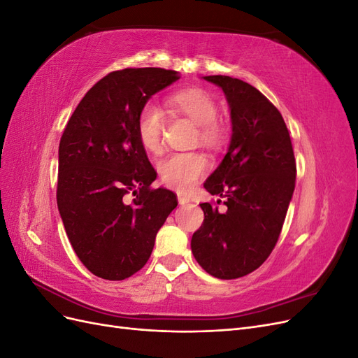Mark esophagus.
Instances as JSON below:
<instances>
[{
  "instance_id": "esophagus-1",
  "label": "esophagus",
  "mask_w": 358,
  "mask_h": 358,
  "mask_svg": "<svg viewBox=\"0 0 358 358\" xmlns=\"http://www.w3.org/2000/svg\"><path fill=\"white\" fill-rule=\"evenodd\" d=\"M178 201H179L180 206H185V204L189 203V199H188L187 196H182V194H179V196H178Z\"/></svg>"
}]
</instances>
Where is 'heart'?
<instances>
[{"label": "heart", "mask_w": 358, "mask_h": 358, "mask_svg": "<svg viewBox=\"0 0 358 358\" xmlns=\"http://www.w3.org/2000/svg\"><path fill=\"white\" fill-rule=\"evenodd\" d=\"M169 106L175 112L188 116L199 125L200 140L208 146H218L224 138V128L216 121L218 106L212 96L199 88H187L173 92ZM164 115L155 103H146L137 116V138L150 154L162 149ZM208 170V159L199 152H175L159 159V179L166 187L176 191H189Z\"/></svg>", "instance_id": "b5f03b06"}]
</instances>
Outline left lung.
Returning <instances> with one entry per match:
<instances>
[{
  "instance_id": "left-lung-1",
  "label": "left lung",
  "mask_w": 358,
  "mask_h": 358,
  "mask_svg": "<svg viewBox=\"0 0 358 358\" xmlns=\"http://www.w3.org/2000/svg\"><path fill=\"white\" fill-rule=\"evenodd\" d=\"M230 106L231 140L204 182L227 210L201 203L204 221L192 234L194 258L209 275L236 279L262 266L279 239L296 187V159L282 115L252 85L230 76H204ZM221 201V200H220Z\"/></svg>"
}]
</instances>
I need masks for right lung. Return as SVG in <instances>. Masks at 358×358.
Returning a JSON list of instances; mask_svg holds the SVG:
<instances>
[{
    "instance_id": "right-lung-1",
    "label": "right lung",
    "mask_w": 358,
    "mask_h": 358,
    "mask_svg": "<svg viewBox=\"0 0 358 358\" xmlns=\"http://www.w3.org/2000/svg\"><path fill=\"white\" fill-rule=\"evenodd\" d=\"M178 79V71L152 67L112 71L86 92L64 129L58 210L76 255L95 276L122 280L138 272L178 206L175 192L150 188L157 171L136 129L140 109ZM127 193L135 199L128 202Z\"/></svg>"
}]
</instances>
